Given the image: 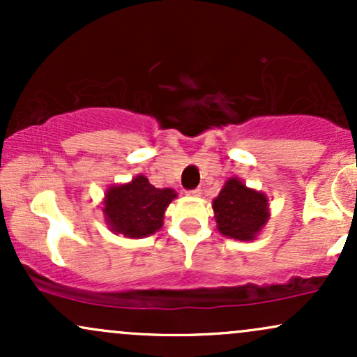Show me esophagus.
Wrapping results in <instances>:
<instances>
[{"instance_id": "1", "label": "esophagus", "mask_w": 357, "mask_h": 357, "mask_svg": "<svg viewBox=\"0 0 357 357\" xmlns=\"http://www.w3.org/2000/svg\"><path fill=\"white\" fill-rule=\"evenodd\" d=\"M188 195H191V196H199V192H202V190H199V188H195V190H190V191H186Z\"/></svg>"}]
</instances>
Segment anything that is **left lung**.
I'll return each mask as SVG.
<instances>
[{
  "instance_id": "left-lung-1",
  "label": "left lung",
  "mask_w": 357,
  "mask_h": 357,
  "mask_svg": "<svg viewBox=\"0 0 357 357\" xmlns=\"http://www.w3.org/2000/svg\"><path fill=\"white\" fill-rule=\"evenodd\" d=\"M267 198L248 190L236 178L228 179L213 202L218 230L235 240H253L268 220Z\"/></svg>"
}]
</instances>
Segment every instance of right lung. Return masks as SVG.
<instances>
[{
  "label": "right lung",
  "mask_w": 357,
  "mask_h": 357,
  "mask_svg": "<svg viewBox=\"0 0 357 357\" xmlns=\"http://www.w3.org/2000/svg\"><path fill=\"white\" fill-rule=\"evenodd\" d=\"M176 192L169 188L159 190L137 176L129 184L110 188L105 195L104 213L112 231L129 238L153 235L162 227L165 211Z\"/></svg>",
  "instance_id": "1"
}]
</instances>
